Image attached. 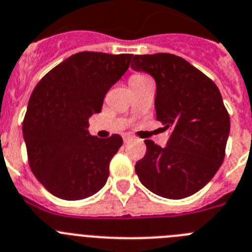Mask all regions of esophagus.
<instances>
[{"label": "esophagus", "instance_id": "obj_1", "mask_svg": "<svg viewBox=\"0 0 252 252\" xmlns=\"http://www.w3.org/2000/svg\"><path fill=\"white\" fill-rule=\"evenodd\" d=\"M131 140H132V137H131V136H128V135H125L124 136V142H125V144H127V142L131 141Z\"/></svg>", "mask_w": 252, "mask_h": 252}]
</instances>
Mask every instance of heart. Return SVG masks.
Here are the masks:
<instances>
[{
  "label": "heart",
  "instance_id": "heart-1",
  "mask_svg": "<svg viewBox=\"0 0 252 252\" xmlns=\"http://www.w3.org/2000/svg\"><path fill=\"white\" fill-rule=\"evenodd\" d=\"M149 80L150 78L147 77L146 75H144V73L135 72L130 76V78H128V82H130V86H136V85H140V84H142V82H146V81H149Z\"/></svg>",
  "mask_w": 252,
  "mask_h": 252
}]
</instances>
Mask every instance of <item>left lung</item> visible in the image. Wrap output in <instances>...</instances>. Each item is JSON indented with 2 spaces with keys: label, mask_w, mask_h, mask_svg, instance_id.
I'll use <instances>...</instances> for the list:
<instances>
[{
  "label": "left lung",
  "mask_w": 252,
  "mask_h": 252,
  "mask_svg": "<svg viewBox=\"0 0 252 252\" xmlns=\"http://www.w3.org/2000/svg\"><path fill=\"white\" fill-rule=\"evenodd\" d=\"M131 67L156 81V119L170 130L167 146L146 140L135 165L145 188L172 200L193 195L218 172L225 158L230 115L215 82L172 54L135 55Z\"/></svg>",
  "instance_id": "8db88e82"
}]
</instances>
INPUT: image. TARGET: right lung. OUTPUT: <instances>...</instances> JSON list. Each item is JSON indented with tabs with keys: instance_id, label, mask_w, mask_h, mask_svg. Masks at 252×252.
<instances>
[{
	"instance_id": "add662e5",
	"label": "right lung",
	"mask_w": 252,
	"mask_h": 252,
	"mask_svg": "<svg viewBox=\"0 0 252 252\" xmlns=\"http://www.w3.org/2000/svg\"><path fill=\"white\" fill-rule=\"evenodd\" d=\"M130 61V54L78 52L46 73L32 91L22 124L27 158L36 179L56 197L82 200L107 181L122 137L90 136L89 117L100 112L105 94Z\"/></svg>"
}]
</instances>
